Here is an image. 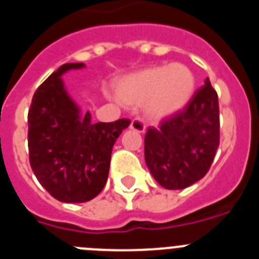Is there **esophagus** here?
Masks as SVG:
<instances>
[{"mask_svg":"<svg viewBox=\"0 0 259 259\" xmlns=\"http://www.w3.org/2000/svg\"><path fill=\"white\" fill-rule=\"evenodd\" d=\"M130 128H131L132 131L141 134V132L145 131V124H144L143 120H141L140 118H135V119H132L131 124H130Z\"/></svg>","mask_w":259,"mask_h":259,"instance_id":"obj_1","label":"esophagus"}]
</instances>
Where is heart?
I'll list each match as a JSON object with an SVG mask.
<instances>
[{
  "label": "heart",
  "mask_w": 259,
  "mask_h": 259,
  "mask_svg": "<svg viewBox=\"0 0 259 259\" xmlns=\"http://www.w3.org/2000/svg\"><path fill=\"white\" fill-rule=\"evenodd\" d=\"M196 79L184 65H163L145 68L120 80L116 87L119 100L130 106L145 104L152 119L171 116L185 107L194 93Z\"/></svg>",
  "instance_id": "b5f03b06"
}]
</instances>
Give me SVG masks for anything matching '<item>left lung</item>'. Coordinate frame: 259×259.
Returning a JSON list of instances; mask_svg holds the SVG:
<instances>
[{"mask_svg":"<svg viewBox=\"0 0 259 259\" xmlns=\"http://www.w3.org/2000/svg\"><path fill=\"white\" fill-rule=\"evenodd\" d=\"M219 102L210 80L194 92L183 110L149 127L145 162L166 189H184L206 175L221 139Z\"/></svg>","mask_w":259,"mask_h":259,"instance_id":"obj_1","label":"left lung"}]
</instances>
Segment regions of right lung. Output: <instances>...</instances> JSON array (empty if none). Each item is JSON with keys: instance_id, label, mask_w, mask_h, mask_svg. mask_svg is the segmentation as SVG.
<instances>
[{"instance_id": "right-lung-1", "label": "right lung", "mask_w": 259, "mask_h": 259, "mask_svg": "<svg viewBox=\"0 0 259 259\" xmlns=\"http://www.w3.org/2000/svg\"><path fill=\"white\" fill-rule=\"evenodd\" d=\"M84 63H66L36 89L28 110V153L40 184L62 202H87L104 189L115 140L131 123H93L66 93L61 75Z\"/></svg>"}]
</instances>
